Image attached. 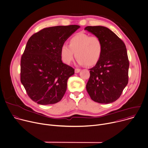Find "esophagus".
Instances as JSON below:
<instances>
[{
  "label": "esophagus",
  "mask_w": 148,
  "mask_h": 148,
  "mask_svg": "<svg viewBox=\"0 0 148 148\" xmlns=\"http://www.w3.org/2000/svg\"><path fill=\"white\" fill-rule=\"evenodd\" d=\"M80 69H75V73H79L80 72Z\"/></svg>",
  "instance_id": "34e87169"
}]
</instances>
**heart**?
<instances>
[{
  "mask_svg": "<svg viewBox=\"0 0 148 148\" xmlns=\"http://www.w3.org/2000/svg\"><path fill=\"white\" fill-rule=\"evenodd\" d=\"M69 45L63 44L60 50L62 61L69 65L76 56L80 65L91 66L98 63L102 53V45L100 39L95 36L79 33L72 36Z\"/></svg>",
  "mask_w": 148,
  "mask_h": 148,
  "instance_id": "obj_1",
  "label": "heart"
}]
</instances>
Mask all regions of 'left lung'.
<instances>
[{
	"instance_id": "left-lung-1",
	"label": "left lung",
	"mask_w": 148,
	"mask_h": 148,
	"mask_svg": "<svg viewBox=\"0 0 148 148\" xmlns=\"http://www.w3.org/2000/svg\"><path fill=\"white\" fill-rule=\"evenodd\" d=\"M84 30L98 37L102 45L100 60L89 69L87 91L94 101L110 103L120 97L128 84L129 61L125 46L106 27L88 26Z\"/></svg>"
}]
</instances>
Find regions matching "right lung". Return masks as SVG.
Segmentation results:
<instances>
[{
    "label": "right lung",
    "mask_w": 148,
    "mask_h": 148,
    "mask_svg": "<svg viewBox=\"0 0 148 148\" xmlns=\"http://www.w3.org/2000/svg\"><path fill=\"white\" fill-rule=\"evenodd\" d=\"M80 26L44 28L28 40L21 60V82L28 96L40 105L60 101L75 69L64 64L60 50Z\"/></svg>",
    "instance_id": "1"
}]
</instances>
